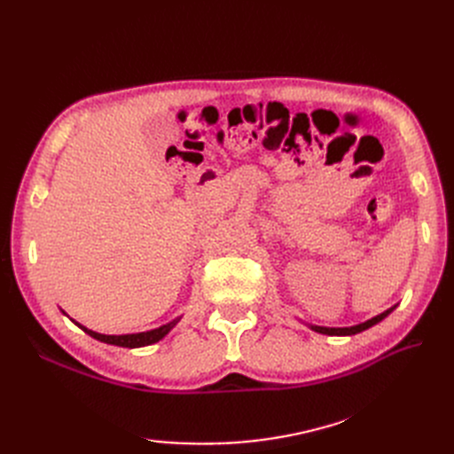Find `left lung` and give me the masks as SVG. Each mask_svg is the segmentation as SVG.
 Masks as SVG:
<instances>
[{
  "label": "left lung",
  "mask_w": 454,
  "mask_h": 454,
  "mask_svg": "<svg viewBox=\"0 0 454 454\" xmlns=\"http://www.w3.org/2000/svg\"><path fill=\"white\" fill-rule=\"evenodd\" d=\"M394 309H395V305H394L392 309H388V310H384V312L377 314L375 318H371V320H367V322H364V324H358V325H352V327H322V325H310V329H314V332H318V333H324V335H356V333L365 332V329L373 327L375 324L382 322Z\"/></svg>",
  "instance_id": "left-lung-1"
}]
</instances>
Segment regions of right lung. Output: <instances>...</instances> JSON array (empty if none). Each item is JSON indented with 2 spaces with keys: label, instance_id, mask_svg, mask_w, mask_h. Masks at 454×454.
<instances>
[{
  "label": "right lung",
  "instance_id": "add662e5",
  "mask_svg": "<svg viewBox=\"0 0 454 454\" xmlns=\"http://www.w3.org/2000/svg\"><path fill=\"white\" fill-rule=\"evenodd\" d=\"M64 312V310H62ZM180 322V318H176V320H172V322H168V324H164V325H160V327H157V329H151V332H142V333H129V335H102V333H96V332H92V329H89V327H85V325H81V324H77L81 329H83L85 333H89L90 337H94V339H98V340H102V342H107V345H115V347H122V348H138V347H147V345H153V342H159L164 335H167L170 329Z\"/></svg>",
  "mask_w": 454,
  "mask_h": 454
}]
</instances>
